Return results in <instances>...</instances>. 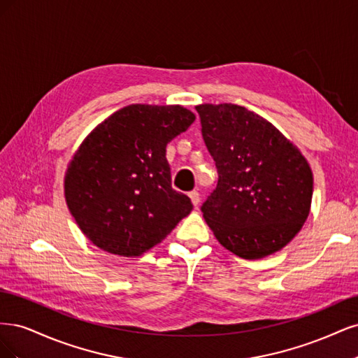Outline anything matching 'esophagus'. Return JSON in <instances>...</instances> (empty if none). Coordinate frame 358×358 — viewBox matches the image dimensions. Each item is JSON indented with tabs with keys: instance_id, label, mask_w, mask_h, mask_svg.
Listing matches in <instances>:
<instances>
[{
	"instance_id": "34e87169",
	"label": "esophagus",
	"mask_w": 358,
	"mask_h": 358,
	"mask_svg": "<svg viewBox=\"0 0 358 358\" xmlns=\"http://www.w3.org/2000/svg\"><path fill=\"white\" fill-rule=\"evenodd\" d=\"M188 196H189V199H191V203L197 208L199 203H200V194H199L197 191H191V192L188 194Z\"/></svg>"
}]
</instances>
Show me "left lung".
<instances>
[{
  "label": "left lung",
  "instance_id": "8db88e82",
  "mask_svg": "<svg viewBox=\"0 0 358 358\" xmlns=\"http://www.w3.org/2000/svg\"><path fill=\"white\" fill-rule=\"evenodd\" d=\"M218 183L201 206L218 242L245 259L264 258L305 224L313 178L306 158L264 117L237 104L196 107Z\"/></svg>",
  "mask_w": 358,
  "mask_h": 358
}]
</instances>
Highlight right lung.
Here are the masks:
<instances>
[{
    "mask_svg": "<svg viewBox=\"0 0 358 358\" xmlns=\"http://www.w3.org/2000/svg\"><path fill=\"white\" fill-rule=\"evenodd\" d=\"M194 119L182 106L129 104L83 140L64 188L71 215L95 246L142 255L192 210L189 197L171 188L166 146Z\"/></svg>",
    "mask_w": 358,
    "mask_h": 358,
    "instance_id": "right-lung-1",
    "label": "right lung"
}]
</instances>
